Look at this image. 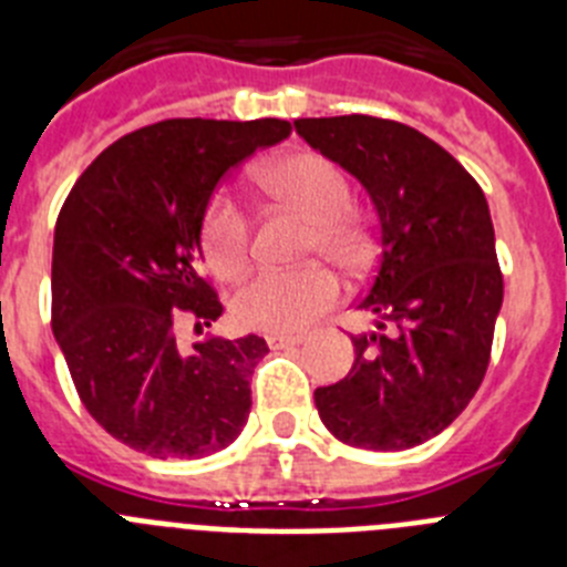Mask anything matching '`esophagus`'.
<instances>
[{
	"mask_svg": "<svg viewBox=\"0 0 567 567\" xmlns=\"http://www.w3.org/2000/svg\"><path fill=\"white\" fill-rule=\"evenodd\" d=\"M267 343L269 349H289V346L303 343V338H300V334H269Z\"/></svg>",
	"mask_w": 567,
	"mask_h": 567,
	"instance_id": "34e87169",
	"label": "esophagus"
}]
</instances>
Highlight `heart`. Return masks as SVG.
<instances>
[{
	"instance_id": "b5f03b06",
	"label": "heart",
	"mask_w": 567,
	"mask_h": 567,
	"mask_svg": "<svg viewBox=\"0 0 567 567\" xmlns=\"http://www.w3.org/2000/svg\"><path fill=\"white\" fill-rule=\"evenodd\" d=\"M275 198L309 218V252L352 264L360 255V229L349 215L352 187L343 169L327 155L295 153L260 173ZM202 249L209 269L235 278L249 258V221L229 193L209 202L202 221ZM340 295L332 269L309 264L303 269H260L238 287L233 315L240 327L269 334H292L307 329L327 312Z\"/></svg>"
}]
</instances>
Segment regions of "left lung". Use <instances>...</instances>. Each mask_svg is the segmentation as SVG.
<instances>
[{"instance_id":"8db88e82","label":"left lung","mask_w":567,"mask_h":567,"mask_svg":"<svg viewBox=\"0 0 567 567\" xmlns=\"http://www.w3.org/2000/svg\"><path fill=\"white\" fill-rule=\"evenodd\" d=\"M295 130L358 178L380 224L378 272L358 303L378 329L352 338V369L315 389V405L340 443L414 449L463 414L488 369L503 307L488 202L454 155L400 122L334 115Z\"/></svg>"}]
</instances>
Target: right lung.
I'll list each match as a JSON object with an SVG mask.
<instances>
[{"label":"right lung","instance_id":"add662e5","mask_svg":"<svg viewBox=\"0 0 567 567\" xmlns=\"http://www.w3.org/2000/svg\"><path fill=\"white\" fill-rule=\"evenodd\" d=\"M289 133L280 118H169L110 144L70 189L53 238V334L84 409L135 452L209 457L247 425L267 340L213 338L184 352L175 329L224 312L202 278L215 187Z\"/></svg>","mask_w":567,"mask_h":567}]
</instances>
